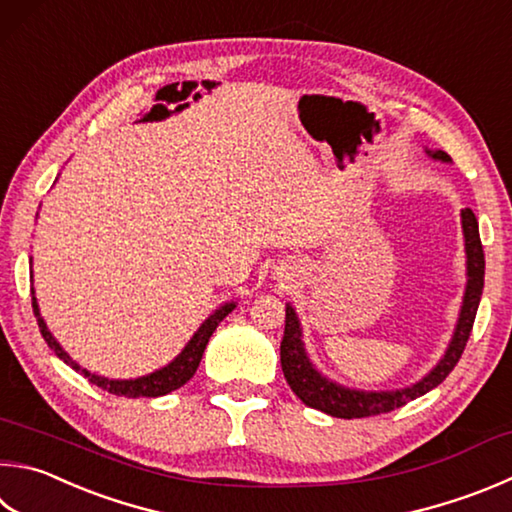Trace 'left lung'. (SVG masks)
Wrapping results in <instances>:
<instances>
[{
    "label": "left lung",
    "instance_id": "left-lung-1",
    "mask_svg": "<svg viewBox=\"0 0 512 512\" xmlns=\"http://www.w3.org/2000/svg\"><path fill=\"white\" fill-rule=\"evenodd\" d=\"M432 156L439 161H450V156L445 152H434ZM461 221H463V235H466V253H468L466 297H463L459 324H457V331H454V338L450 342L448 351H445L443 360L421 380V383H416L407 389H398V392H380V394L356 392V389H345L336 383H331V380L320 376L318 371L313 369L309 358H306L304 347H302L300 322H297V315L291 306H286L284 338L280 345L282 371H284L286 383L291 385L295 396L300 398L304 405L338 418L378 416V414L392 412L396 407L407 405L410 401H414V398L427 394L430 389L441 385L443 380L448 378L450 371L457 367L461 353L466 349V342L470 338L472 324H475V315H477L479 300L483 293V271H486V259H483V246H481L475 212L466 208L461 212Z\"/></svg>",
    "mask_w": 512,
    "mask_h": 512
}]
</instances>
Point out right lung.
Returning <instances> with one entry per match:
<instances>
[{
    "instance_id": "right-lung-1",
    "label": "right lung",
    "mask_w": 512,
    "mask_h": 512,
    "mask_svg": "<svg viewBox=\"0 0 512 512\" xmlns=\"http://www.w3.org/2000/svg\"><path fill=\"white\" fill-rule=\"evenodd\" d=\"M232 309H235V304H226V306H221L219 311L212 313L210 318L201 324V329L194 333L192 340L188 342V345H185V349L167 367L154 371V374H150V376L136 378V380H109V378H102V376H96V374H89L87 369H82L80 365H76V362H73L67 356V351H64L58 345V342L53 340L49 329H46L44 320L40 318V309H37V302L33 297V313L37 318V327H40V333H42V338L46 340V345H49L55 351V356L67 362V365H71L76 371H82L85 378H89L91 383L98 385L100 389H105V392L116 394V396H127V398L165 396V394H170V392H174V389H179V387L188 383V380L194 376V371H197V367H199V362L203 358V351H206L210 336L215 333V329L219 327V322L224 320Z\"/></svg>"
}]
</instances>
